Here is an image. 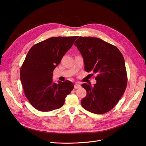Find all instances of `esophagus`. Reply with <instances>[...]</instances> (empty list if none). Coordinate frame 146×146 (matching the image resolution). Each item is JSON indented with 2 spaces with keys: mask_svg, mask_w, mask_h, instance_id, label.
Segmentation results:
<instances>
[{
  "mask_svg": "<svg viewBox=\"0 0 146 146\" xmlns=\"http://www.w3.org/2000/svg\"><path fill=\"white\" fill-rule=\"evenodd\" d=\"M80 86H80V84H78V83H76L74 85V88H75V89H77V88H79Z\"/></svg>",
  "mask_w": 146,
  "mask_h": 146,
  "instance_id": "1",
  "label": "esophagus"
}]
</instances>
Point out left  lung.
Segmentation results:
<instances>
[{"label": "left lung", "instance_id": "left-lung-1", "mask_svg": "<svg viewBox=\"0 0 146 146\" xmlns=\"http://www.w3.org/2000/svg\"><path fill=\"white\" fill-rule=\"evenodd\" d=\"M74 45L84 60L85 70L91 72L97 83H83L86 96L81 104L92 113L102 114L113 108L121 99L127 85L124 58L118 48L98 38L80 36Z\"/></svg>", "mask_w": 146, "mask_h": 146}]
</instances>
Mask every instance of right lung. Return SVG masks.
<instances>
[{
	"mask_svg": "<svg viewBox=\"0 0 146 146\" xmlns=\"http://www.w3.org/2000/svg\"><path fill=\"white\" fill-rule=\"evenodd\" d=\"M78 36L52 37L30 48L20 70L26 98L39 111H50L62 107L74 89L69 80L53 82V71Z\"/></svg>",
	"mask_w": 146,
	"mask_h": 146,
	"instance_id": "obj_1",
	"label": "right lung"
}]
</instances>
